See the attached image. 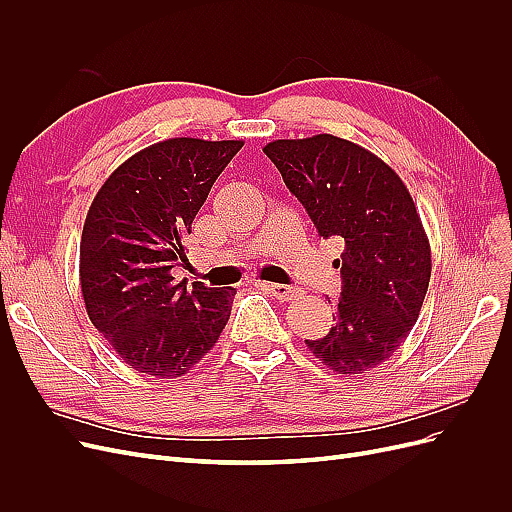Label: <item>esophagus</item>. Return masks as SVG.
<instances>
[{"instance_id":"obj_1","label":"esophagus","mask_w":512,"mask_h":512,"mask_svg":"<svg viewBox=\"0 0 512 512\" xmlns=\"http://www.w3.org/2000/svg\"><path fill=\"white\" fill-rule=\"evenodd\" d=\"M260 286L265 288L267 292H271L275 299L280 301H294L301 294L299 288H292V286H284V284H269V282H260Z\"/></svg>"}]
</instances>
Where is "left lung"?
Segmentation results:
<instances>
[{"label": "left lung", "mask_w": 512, "mask_h": 512, "mask_svg": "<svg viewBox=\"0 0 512 512\" xmlns=\"http://www.w3.org/2000/svg\"><path fill=\"white\" fill-rule=\"evenodd\" d=\"M262 151L318 235L344 241L335 324L305 344L337 374H365L408 337L427 294L431 250L414 200L389 164L346 138H284Z\"/></svg>", "instance_id": "left-lung-1"}]
</instances>
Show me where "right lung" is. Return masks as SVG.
<instances>
[{
    "label": "right lung",
    "instance_id": "1",
    "mask_svg": "<svg viewBox=\"0 0 512 512\" xmlns=\"http://www.w3.org/2000/svg\"><path fill=\"white\" fill-rule=\"evenodd\" d=\"M243 141L168 138L134 153L98 190L81 237L89 320L138 374L179 378L218 342L235 288L177 282L185 237Z\"/></svg>",
    "mask_w": 512,
    "mask_h": 512
}]
</instances>
